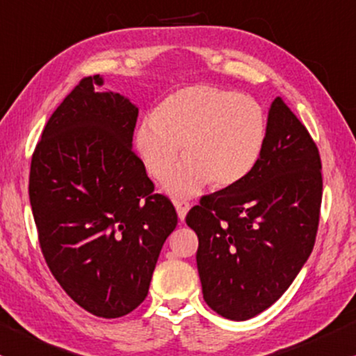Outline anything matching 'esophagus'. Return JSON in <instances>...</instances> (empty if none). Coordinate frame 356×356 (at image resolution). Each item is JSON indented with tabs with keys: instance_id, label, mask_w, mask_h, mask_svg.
I'll list each match as a JSON object with an SVG mask.
<instances>
[{
	"instance_id": "1",
	"label": "esophagus",
	"mask_w": 356,
	"mask_h": 356,
	"mask_svg": "<svg viewBox=\"0 0 356 356\" xmlns=\"http://www.w3.org/2000/svg\"><path fill=\"white\" fill-rule=\"evenodd\" d=\"M175 205V211H177V216H179V221H184L186 220V215L191 210V203L186 202V200H175L174 202Z\"/></svg>"
}]
</instances>
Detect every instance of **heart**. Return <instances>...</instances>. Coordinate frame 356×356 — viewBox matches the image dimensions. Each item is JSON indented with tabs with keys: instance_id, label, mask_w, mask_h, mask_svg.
Instances as JSON below:
<instances>
[{
	"instance_id": "heart-1",
	"label": "heart",
	"mask_w": 356,
	"mask_h": 356,
	"mask_svg": "<svg viewBox=\"0 0 356 356\" xmlns=\"http://www.w3.org/2000/svg\"><path fill=\"white\" fill-rule=\"evenodd\" d=\"M265 115L254 99L208 84L169 94L154 115L141 120L135 146L145 168L164 181L179 158L186 161L165 184L174 198L197 195L208 184L238 186L255 168L265 143Z\"/></svg>"
}]
</instances>
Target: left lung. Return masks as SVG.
<instances>
[{
	"label": "left lung",
	"mask_w": 356,
	"mask_h": 356,
	"mask_svg": "<svg viewBox=\"0 0 356 356\" xmlns=\"http://www.w3.org/2000/svg\"><path fill=\"white\" fill-rule=\"evenodd\" d=\"M321 169L306 127L277 97L255 168L238 186L203 197L186 218L198 236L197 268L213 311L248 321L288 290L314 248Z\"/></svg>",
	"instance_id": "1"
}]
</instances>
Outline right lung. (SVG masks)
<instances>
[{"label":"right lung","mask_w":356,"mask_h":356,"mask_svg":"<svg viewBox=\"0 0 356 356\" xmlns=\"http://www.w3.org/2000/svg\"><path fill=\"white\" fill-rule=\"evenodd\" d=\"M89 76L47 122L29 198L42 254L71 300L113 319L145 301L177 213L134 153L138 107Z\"/></svg>","instance_id":"1"}]
</instances>
